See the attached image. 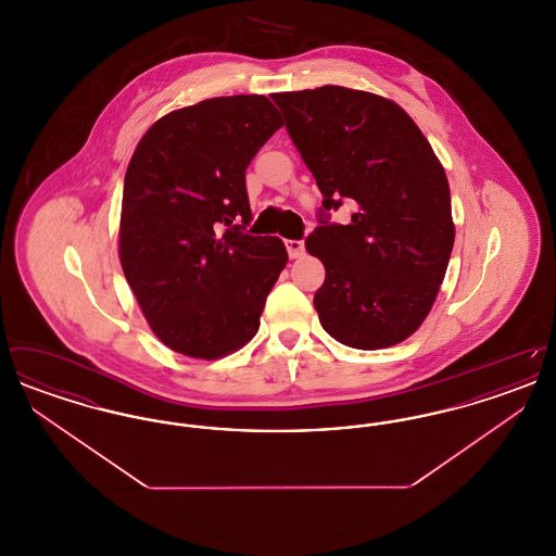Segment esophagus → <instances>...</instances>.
I'll use <instances>...</instances> for the list:
<instances>
[{
	"mask_svg": "<svg viewBox=\"0 0 556 556\" xmlns=\"http://www.w3.org/2000/svg\"><path fill=\"white\" fill-rule=\"evenodd\" d=\"M286 248L290 258H300L304 254V241L302 239H286Z\"/></svg>",
	"mask_w": 556,
	"mask_h": 556,
	"instance_id": "esophagus-1",
	"label": "esophagus"
}]
</instances>
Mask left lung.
<instances>
[{"instance_id":"8db88e82","label":"left lung","mask_w":556,"mask_h":556,"mask_svg":"<svg viewBox=\"0 0 556 556\" xmlns=\"http://www.w3.org/2000/svg\"><path fill=\"white\" fill-rule=\"evenodd\" d=\"M323 193L306 250L325 265L323 329L358 350L413 336L429 315L454 245L444 166L402 108L340 85L273 93ZM348 226L328 223L344 200Z\"/></svg>"}]
</instances>
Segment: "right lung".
Listing matches in <instances>:
<instances>
[{"instance_id":"right-lung-1","label":"right lung","mask_w":556,"mask_h":556,"mask_svg":"<svg viewBox=\"0 0 556 556\" xmlns=\"http://www.w3.org/2000/svg\"><path fill=\"white\" fill-rule=\"evenodd\" d=\"M281 127L265 96L212 98L162 116L132 152L121 265L152 331L179 354L214 361L261 327L288 252L245 233V168Z\"/></svg>"}]
</instances>
